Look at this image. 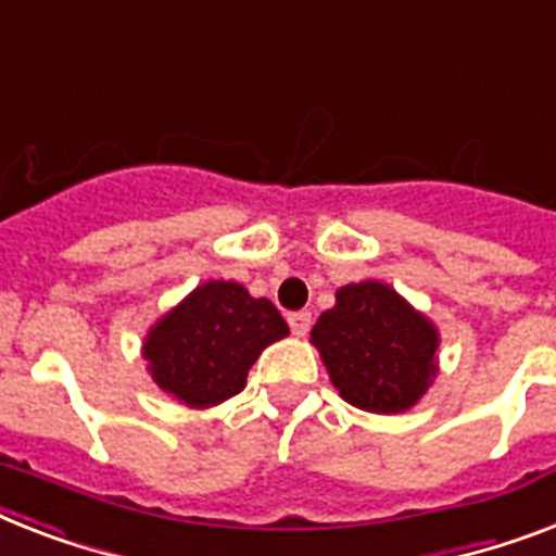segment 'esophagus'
<instances>
[{"mask_svg": "<svg viewBox=\"0 0 556 556\" xmlns=\"http://www.w3.org/2000/svg\"><path fill=\"white\" fill-rule=\"evenodd\" d=\"M288 325H291L293 337H305L311 328V314L308 311H293V314H288Z\"/></svg>", "mask_w": 556, "mask_h": 556, "instance_id": "1", "label": "esophagus"}]
</instances>
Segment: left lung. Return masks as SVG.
I'll use <instances>...</instances> for the list:
<instances>
[{
  "label": "left lung",
  "mask_w": 556,
  "mask_h": 556,
  "mask_svg": "<svg viewBox=\"0 0 556 556\" xmlns=\"http://www.w3.org/2000/svg\"><path fill=\"white\" fill-rule=\"evenodd\" d=\"M311 345L342 400L368 414L414 408L440 374L434 319L380 279L342 286L311 328Z\"/></svg>",
  "instance_id": "1"
}]
</instances>
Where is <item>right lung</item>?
I'll return each mask as SVG.
<instances>
[{
  "label": "right lung",
  "instance_id": "obj_1",
  "mask_svg": "<svg viewBox=\"0 0 556 556\" xmlns=\"http://www.w3.org/2000/svg\"><path fill=\"white\" fill-rule=\"evenodd\" d=\"M288 337L274 302L233 279H207L148 328L142 359L179 405L205 410L245 388L251 365Z\"/></svg>",
  "mask_w": 556,
  "mask_h": 556
}]
</instances>
